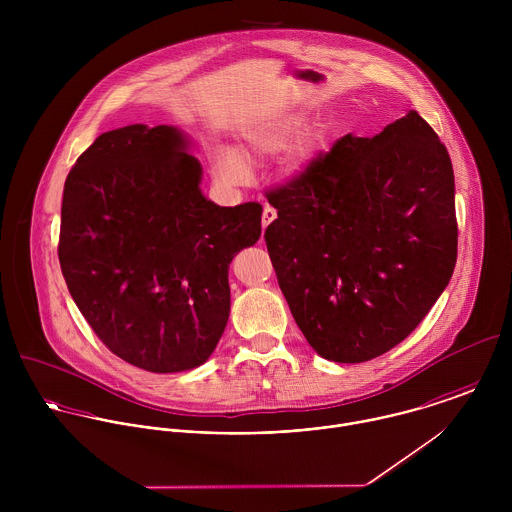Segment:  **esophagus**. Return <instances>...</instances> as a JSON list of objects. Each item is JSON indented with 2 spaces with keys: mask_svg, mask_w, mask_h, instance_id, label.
Returning <instances> with one entry per match:
<instances>
[{
  "mask_svg": "<svg viewBox=\"0 0 512 512\" xmlns=\"http://www.w3.org/2000/svg\"><path fill=\"white\" fill-rule=\"evenodd\" d=\"M278 217V213H276V209L274 207H270V205H266L264 207V211H262V228L266 230L268 228V224H272L274 220Z\"/></svg>",
  "mask_w": 512,
  "mask_h": 512,
  "instance_id": "obj_1",
  "label": "esophagus"
}]
</instances>
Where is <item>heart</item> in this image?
Listing matches in <instances>:
<instances>
[{
    "instance_id": "heart-1",
    "label": "heart",
    "mask_w": 512,
    "mask_h": 512,
    "mask_svg": "<svg viewBox=\"0 0 512 512\" xmlns=\"http://www.w3.org/2000/svg\"><path fill=\"white\" fill-rule=\"evenodd\" d=\"M305 125V116L290 112L282 116H274L256 124L244 134V146L252 155L272 157L282 155L280 167L288 177H301L315 165L321 149L325 146V132L321 126ZM213 175L217 183L234 189L248 185L252 181V165L248 157L234 147H219L213 155Z\"/></svg>"
}]
</instances>
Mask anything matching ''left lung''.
Here are the masks:
<instances>
[{
    "label": "left lung",
    "mask_w": 512,
    "mask_h": 512,
    "mask_svg": "<svg viewBox=\"0 0 512 512\" xmlns=\"http://www.w3.org/2000/svg\"><path fill=\"white\" fill-rule=\"evenodd\" d=\"M268 203L278 209L264 238L280 290L327 361L384 355L451 280L453 167L416 110L372 138L345 136Z\"/></svg>",
    "instance_id": "8db88e82"
}]
</instances>
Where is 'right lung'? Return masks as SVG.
<instances>
[{
  "label": "right lung",
  "mask_w": 512,
  "mask_h": 512,
  "mask_svg": "<svg viewBox=\"0 0 512 512\" xmlns=\"http://www.w3.org/2000/svg\"><path fill=\"white\" fill-rule=\"evenodd\" d=\"M177 126L94 140L63 191L59 260L76 307L120 359L183 372L213 355L230 313L228 266L262 234V207H219Z\"/></svg>",
  "instance_id": "add662e5"
}]
</instances>
